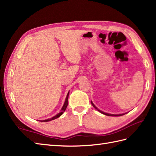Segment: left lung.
<instances>
[{
	"label": "left lung",
	"instance_id": "obj_1",
	"mask_svg": "<svg viewBox=\"0 0 156 156\" xmlns=\"http://www.w3.org/2000/svg\"><path fill=\"white\" fill-rule=\"evenodd\" d=\"M91 104H92V105L93 106V107H94L98 111H99L101 113H102V114H103V115H107V116H122V115H125V114H120V115H111V114H108V113H106V112H102V111H100V110H98L95 106H94V105L93 103L92 102V101H91Z\"/></svg>",
	"mask_w": 156,
	"mask_h": 156
}]
</instances>
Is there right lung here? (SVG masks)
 I'll use <instances>...</instances> for the list:
<instances>
[{"instance_id": "1", "label": "right lung", "mask_w": 156, "mask_h": 156, "mask_svg": "<svg viewBox=\"0 0 156 156\" xmlns=\"http://www.w3.org/2000/svg\"><path fill=\"white\" fill-rule=\"evenodd\" d=\"M68 97H69V93H68L67 94V97H66V98L65 102H64V105H63V106L62 108L61 109V111H60L59 113H58V115H56L55 116L52 117L51 119H49L45 120H40L41 122H49V121H51V120H54V119H58V118H59L61 115H62V114H63L64 112H65L66 109V108H67V105H68Z\"/></svg>"}]
</instances>
